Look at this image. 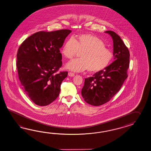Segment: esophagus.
I'll return each mask as SVG.
<instances>
[{"label": "esophagus", "mask_w": 151, "mask_h": 151, "mask_svg": "<svg viewBox=\"0 0 151 151\" xmlns=\"http://www.w3.org/2000/svg\"><path fill=\"white\" fill-rule=\"evenodd\" d=\"M68 76H70V77H74V76H75V74L73 73H72V72H69L68 73Z\"/></svg>", "instance_id": "1"}]
</instances>
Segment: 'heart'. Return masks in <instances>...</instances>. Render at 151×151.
Listing matches in <instances>:
<instances>
[{"mask_svg": "<svg viewBox=\"0 0 151 151\" xmlns=\"http://www.w3.org/2000/svg\"><path fill=\"white\" fill-rule=\"evenodd\" d=\"M81 52L80 59H75L66 64V68L73 72L85 70L96 73L107 68L113 58L111 50L96 36L91 34H81L67 40L61 50L62 54L72 59Z\"/></svg>", "mask_w": 151, "mask_h": 151, "instance_id": "obj_1", "label": "heart"}]
</instances>
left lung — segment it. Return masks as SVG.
<instances>
[{
	"instance_id": "1",
	"label": "left lung",
	"mask_w": 151,
	"mask_h": 151,
	"mask_svg": "<svg viewBox=\"0 0 151 151\" xmlns=\"http://www.w3.org/2000/svg\"><path fill=\"white\" fill-rule=\"evenodd\" d=\"M105 33L113 39L115 60L104 70L85 78L81 89V95L85 102L95 106L106 104L119 91L128 77L130 63L129 51L120 37L113 31Z\"/></svg>"
}]
</instances>
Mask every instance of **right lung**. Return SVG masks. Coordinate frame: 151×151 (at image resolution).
Here are the masks:
<instances>
[{
    "instance_id": "obj_1",
    "label": "right lung",
    "mask_w": 151,
    "mask_h": 151,
    "mask_svg": "<svg viewBox=\"0 0 151 151\" xmlns=\"http://www.w3.org/2000/svg\"><path fill=\"white\" fill-rule=\"evenodd\" d=\"M72 31H40L19 46L16 66L23 91L35 104L45 106L58 96L67 72L56 73L62 66L60 49Z\"/></svg>"
}]
</instances>
